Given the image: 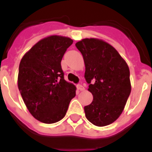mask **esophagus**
I'll return each mask as SVG.
<instances>
[{
	"label": "esophagus",
	"mask_w": 152,
	"mask_h": 152,
	"mask_svg": "<svg viewBox=\"0 0 152 152\" xmlns=\"http://www.w3.org/2000/svg\"><path fill=\"white\" fill-rule=\"evenodd\" d=\"M76 88H77V89H78L79 91H80L85 90V88H84V87H83V86L80 85V84H78V85L76 86Z\"/></svg>",
	"instance_id": "esophagus-1"
}]
</instances>
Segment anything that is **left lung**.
I'll list each match as a JSON object with an SVG mask.
<instances>
[{"label":"left lung","mask_w":152,"mask_h":152,"mask_svg":"<svg viewBox=\"0 0 152 152\" xmlns=\"http://www.w3.org/2000/svg\"><path fill=\"white\" fill-rule=\"evenodd\" d=\"M83 55L84 77L92 102L84 106L85 116L96 126L110 125L118 119L131 92L127 63L110 44L102 39H83L76 43Z\"/></svg>","instance_id":"8db88e82"}]
</instances>
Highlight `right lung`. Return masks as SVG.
<instances>
[{"label":"right lung","mask_w":152,"mask_h":152,"mask_svg":"<svg viewBox=\"0 0 152 152\" xmlns=\"http://www.w3.org/2000/svg\"><path fill=\"white\" fill-rule=\"evenodd\" d=\"M73 40L69 37L50 35L41 39L20 61L18 88L33 117L46 124L64 118L76 86L64 79L62 57Z\"/></svg>","instance_id":"add662e5"}]
</instances>
